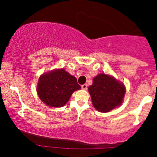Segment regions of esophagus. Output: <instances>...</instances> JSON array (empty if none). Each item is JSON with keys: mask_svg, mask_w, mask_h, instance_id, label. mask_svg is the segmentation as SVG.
<instances>
[{"mask_svg": "<svg viewBox=\"0 0 157 157\" xmlns=\"http://www.w3.org/2000/svg\"><path fill=\"white\" fill-rule=\"evenodd\" d=\"M81 87H82V89L83 90H86V89H87V88H88V86L86 84H83V85H82V86H81Z\"/></svg>", "mask_w": 157, "mask_h": 157, "instance_id": "obj_1", "label": "esophagus"}]
</instances>
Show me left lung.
Returning <instances> with one entry per match:
<instances>
[{
	"mask_svg": "<svg viewBox=\"0 0 157 157\" xmlns=\"http://www.w3.org/2000/svg\"><path fill=\"white\" fill-rule=\"evenodd\" d=\"M89 91L94 107L100 112H109L121 105L125 89L113 77L100 74L93 79Z\"/></svg>",
	"mask_w": 157,
	"mask_h": 157,
	"instance_id": "obj_1",
	"label": "left lung"
}]
</instances>
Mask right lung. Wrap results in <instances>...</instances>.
Returning a JSON list of instances; mask_svg holds the SVG:
<instances>
[{"label": "right lung", "instance_id": "1", "mask_svg": "<svg viewBox=\"0 0 157 157\" xmlns=\"http://www.w3.org/2000/svg\"><path fill=\"white\" fill-rule=\"evenodd\" d=\"M80 88L76 77L62 68L41 75L37 91L40 99L46 105L59 108L63 106L74 91Z\"/></svg>", "mask_w": 157, "mask_h": 157}]
</instances>
